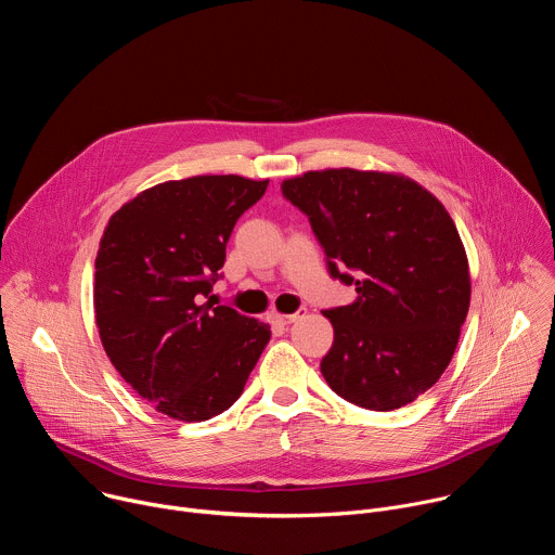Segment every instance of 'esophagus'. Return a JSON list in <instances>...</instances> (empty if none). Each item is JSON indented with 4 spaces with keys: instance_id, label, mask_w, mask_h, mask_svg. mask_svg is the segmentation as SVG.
Wrapping results in <instances>:
<instances>
[{
    "instance_id": "34e87169",
    "label": "esophagus",
    "mask_w": 555,
    "mask_h": 555,
    "mask_svg": "<svg viewBox=\"0 0 555 555\" xmlns=\"http://www.w3.org/2000/svg\"><path fill=\"white\" fill-rule=\"evenodd\" d=\"M302 315H305V309H298L296 313H279V311H270V313H268V321H270L272 325H276V327H287V325H292L294 321L302 319Z\"/></svg>"
}]
</instances>
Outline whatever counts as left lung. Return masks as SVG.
Instances as JSON below:
<instances>
[{
    "instance_id": "8db88e82",
    "label": "left lung",
    "mask_w": 555,
    "mask_h": 555,
    "mask_svg": "<svg viewBox=\"0 0 555 555\" xmlns=\"http://www.w3.org/2000/svg\"><path fill=\"white\" fill-rule=\"evenodd\" d=\"M281 189L309 217L332 276L358 292L325 311L334 345L323 377L362 409L415 402L450 364L469 307L467 255L450 212L388 171H307Z\"/></svg>"
}]
</instances>
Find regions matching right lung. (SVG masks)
<instances>
[{
	"label": "right lung",
	"mask_w": 555,
	"mask_h": 555,
	"mask_svg": "<svg viewBox=\"0 0 555 555\" xmlns=\"http://www.w3.org/2000/svg\"><path fill=\"white\" fill-rule=\"evenodd\" d=\"M268 182L169 180L138 193L105 225L94 274L103 349L140 398L171 420L204 422L230 409L270 340L266 323L210 296L236 219Z\"/></svg>",
	"instance_id": "obj_1"
}]
</instances>
